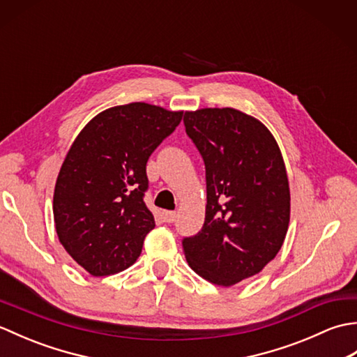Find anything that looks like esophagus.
<instances>
[{
    "instance_id": "34e87169",
    "label": "esophagus",
    "mask_w": 357,
    "mask_h": 357,
    "mask_svg": "<svg viewBox=\"0 0 357 357\" xmlns=\"http://www.w3.org/2000/svg\"><path fill=\"white\" fill-rule=\"evenodd\" d=\"M162 219L165 222H173L174 219H176V213H174V211H164L162 213Z\"/></svg>"
}]
</instances>
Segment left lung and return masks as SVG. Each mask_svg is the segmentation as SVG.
Wrapping results in <instances>:
<instances>
[{"label": "left lung", "mask_w": 357, "mask_h": 357, "mask_svg": "<svg viewBox=\"0 0 357 357\" xmlns=\"http://www.w3.org/2000/svg\"><path fill=\"white\" fill-rule=\"evenodd\" d=\"M184 126L206 165L207 206L202 229L183 248L198 275L230 287L257 275L284 244L285 164L268 128L239 110L185 112Z\"/></svg>", "instance_id": "1"}]
</instances>
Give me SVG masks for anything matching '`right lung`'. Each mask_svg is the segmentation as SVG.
<instances>
[{
  "label": "right lung",
  "mask_w": 357,
  "mask_h": 357,
  "mask_svg": "<svg viewBox=\"0 0 357 357\" xmlns=\"http://www.w3.org/2000/svg\"><path fill=\"white\" fill-rule=\"evenodd\" d=\"M183 119L146 102L104 110L82 128L59 170L53 218L66 252L92 276L138 259L155 218L144 202L150 155Z\"/></svg>",
  "instance_id": "1"
}]
</instances>
